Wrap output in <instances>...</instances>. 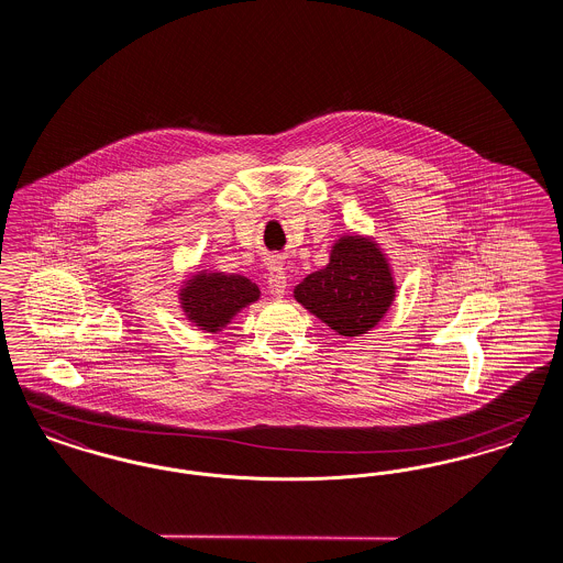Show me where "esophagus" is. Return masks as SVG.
<instances>
[{
  "label": "esophagus",
  "instance_id": "34e87169",
  "mask_svg": "<svg viewBox=\"0 0 563 563\" xmlns=\"http://www.w3.org/2000/svg\"><path fill=\"white\" fill-rule=\"evenodd\" d=\"M267 284L271 295L275 296V298H282V296L286 295L288 282H286V273H284L282 265H277V263H271V265H268Z\"/></svg>",
  "mask_w": 563,
  "mask_h": 563
}]
</instances>
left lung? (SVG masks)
Masks as SVG:
<instances>
[{
	"label": "left lung",
	"instance_id": "left-lung-1",
	"mask_svg": "<svg viewBox=\"0 0 563 563\" xmlns=\"http://www.w3.org/2000/svg\"><path fill=\"white\" fill-rule=\"evenodd\" d=\"M295 298L334 332L360 336L384 320L396 284L377 241L343 235L334 241L328 265L296 286Z\"/></svg>",
	"mask_w": 563,
	"mask_h": 563
}]
</instances>
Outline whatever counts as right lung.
Segmentation results:
<instances>
[{
    "instance_id": "right-lung-1",
    "label": "right lung",
    "mask_w": 563,
    "mask_h": 563,
    "mask_svg": "<svg viewBox=\"0 0 563 563\" xmlns=\"http://www.w3.org/2000/svg\"><path fill=\"white\" fill-rule=\"evenodd\" d=\"M261 298L254 282L235 273L197 271L179 288L184 316L206 332H220L239 311Z\"/></svg>"
}]
</instances>
